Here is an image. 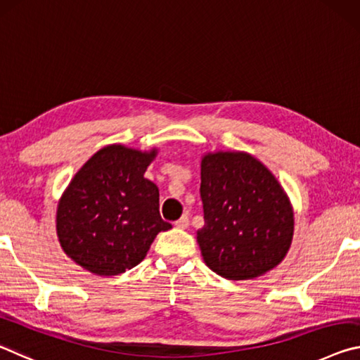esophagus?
Wrapping results in <instances>:
<instances>
[{"mask_svg":"<svg viewBox=\"0 0 360 360\" xmlns=\"http://www.w3.org/2000/svg\"><path fill=\"white\" fill-rule=\"evenodd\" d=\"M175 226L180 228V229H185V228L190 226V219H188V215H184V217H181V219L176 220L175 221Z\"/></svg>","mask_w":360,"mask_h":360,"instance_id":"esophagus-1","label":"esophagus"}]
</instances>
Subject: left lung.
I'll return each mask as SVG.
<instances>
[{
	"mask_svg": "<svg viewBox=\"0 0 360 360\" xmlns=\"http://www.w3.org/2000/svg\"><path fill=\"white\" fill-rule=\"evenodd\" d=\"M204 226L198 244L221 278H258L284 260L293 238V210L279 181L243 151L209 153L201 162Z\"/></svg>",
	"mask_w": 360,
	"mask_h": 360,
	"instance_id": "left-lung-1",
	"label": "left lung"
}]
</instances>
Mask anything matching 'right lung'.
Here are the masks:
<instances>
[{
	"label": "right lung",
	"instance_id": "add662e5",
	"mask_svg": "<svg viewBox=\"0 0 360 360\" xmlns=\"http://www.w3.org/2000/svg\"><path fill=\"white\" fill-rule=\"evenodd\" d=\"M156 153L108 145L70 181L57 207V236L79 266L98 276L124 273L143 260L158 233L172 228L159 215L158 186L143 176Z\"/></svg>",
	"mask_w": 360,
	"mask_h": 360
}]
</instances>
